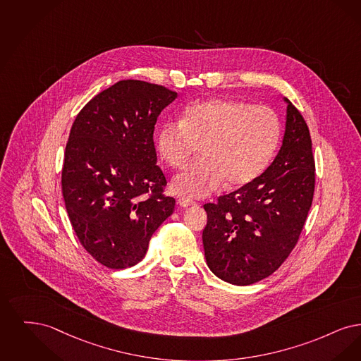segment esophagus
<instances>
[{"label": "esophagus", "instance_id": "obj_1", "mask_svg": "<svg viewBox=\"0 0 361 361\" xmlns=\"http://www.w3.org/2000/svg\"><path fill=\"white\" fill-rule=\"evenodd\" d=\"M178 204H180L182 207H188V206H192V204H197L192 200H190V198H185V197H180L179 200H178Z\"/></svg>", "mask_w": 361, "mask_h": 361}]
</instances>
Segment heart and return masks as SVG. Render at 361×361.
I'll return each instance as SVG.
<instances>
[{
	"label": "heart",
	"instance_id": "obj_1",
	"mask_svg": "<svg viewBox=\"0 0 361 361\" xmlns=\"http://www.w3.org/2000/svg\"><path fill=\"white\" fill-rule=\"evenodd\" d=\"M281 139V123L268 106L232 98H212L190 105L179 123H167L157 135L164 161L176 170L202 152V160L179 173L173 191L204 198L229 188H243L266 170Z\"/></svg>",
	"mask_w": 361,
	"mask_h": 361
}]
</instances>
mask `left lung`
<instances>
[{
    "label": "left lung",
    "instance_id": "left-lung-1",
    "mask_svg": "<svg viewBox=\"0 0 361 361\" xmlns=\"http://www.w3.org/2000/svg\"><path fill=\"white\" fill-rule=\"evenodd\" d=\"M281 151L252 183L204 204V257L225 282L248 286L274 274L294 250L313 202L312 137L303 116L287 98Z\"/></svg>",
    "mask_w": 361,
    "mask_h": 361
}]
</instances>
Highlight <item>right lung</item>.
Segmentation results:
<instances>
[{"label": "right lung", "instance_id": "add662e5", "mask_svg": "<svg viewBox=\"0 0 361 361\" xmlns=\"http://www.w3.org/2000/svg\"><path fill=\"white\" fill-rule=\"evenodd\" d=\"M178 97L164 86L126 79L92 98L66 144L62 191L82 247L111 269L135 266L175 200L157 166L154 130Z\"/></svg>", "mask_w": 361, "mask_h": 361}]
</instances>
